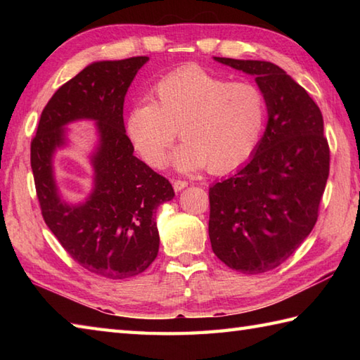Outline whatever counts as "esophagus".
Returning <instances> with one entry per match:
<instances>
[{"label": "esophagus", "instance_id": "1", "mask_svg": "<svg viewBox=\"0 0 360 360\" xmlns=\"http://www.w3.org/2000/svg\"><path fill=\"white\" fill-rule=\"evenodd\" d=\"M188 186L187 181H181V179H176L173 181V188L176 190V192H181L182 188H186Z\"/></svg>", "mask_w": 360, "mask_h": 360}]
</instances>
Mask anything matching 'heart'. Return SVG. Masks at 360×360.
<instances>
[{"mask_svg": "<svg viewBox=\"0 0 360 360\" xmlns=\"http://www.w3.org/2000/svg\"><path fill=\"white\" fill-rule=\"evenodd\" d=\"M155 102H136L128 111L125 131L134 150L151 167L165 164L173 151L176 170L193 172L207 165L223 174L248 162L264 131L267 105L258 86L231 82L200 68H184L159 80Z\"/></svg>", "mask_w": 360, "mask_h": 360, "instance_id": "obj_1", "label": "heart"}]
</instances>
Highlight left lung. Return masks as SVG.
I'll list each match as a JSON object with an SVG mask.
<instances>
[{
    "label": "left lung",
    "instance_id": "1",
    "mask_svg": "<svg viewBox=\"0 0 360 360\" xmlns=\"http://www.w3.org/2000/svg\"><path fill=\"white\" fill-rule=\"evenodd\" d=\"M254 75L267 125L254 155L209 190V236L231 269L262 274L280 266L311 233L330 174V147L319 106L280 66L213 57Z\"/></svg>",
    "mask_w": 360,
    "mask_h": 360
}]
</instances>
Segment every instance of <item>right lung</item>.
I'll list each match as a JSON object with an SVG mask.
<instances>
[{"label":"right lung","mask_w":360,"mask_h":360,"mask_svg":"<svg viewBox=\"0 0 360 360\" xmlns=\"http://www.w3.org/2000/svg\"><path fill=\"white\" fill-rule=\"evenodd\" d=\"M148 57L103 60L88 65L60 86L44 106L30 143L37 196L51 232L86 271L111 280L142 274L159 252L156 210L174 192L164 176L137 159L124 125V102ZM96 122L98 143L89 160L94 188L71 205L59 193L53 156L67 146L65 127Z\"/></svg>","instance_id":"right-lung-1"}]
</instances>
